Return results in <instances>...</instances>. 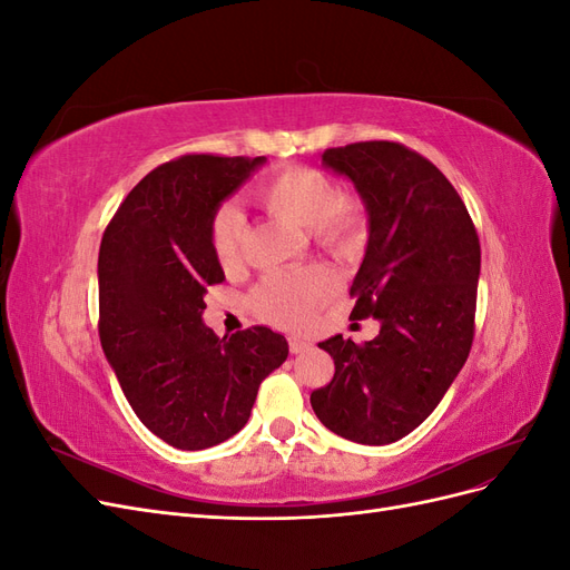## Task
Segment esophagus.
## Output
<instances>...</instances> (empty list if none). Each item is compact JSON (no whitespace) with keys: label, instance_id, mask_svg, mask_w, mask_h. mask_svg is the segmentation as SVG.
<instances>
[{"label":"esophagus","instance_id":"esophagus-1","mask_svg":"<svg viewBox=\"0 0 570 570\" xmlns=\"http://www.w3.org/2000/svg\"><path fill=\"white\" fill-rule=\"evenodd\" d=\"M306 350H312V342L299 340V337H289V352L292 354H302Z\"/></svg>","mask_w":570,"mask_h":570}]
</instances>
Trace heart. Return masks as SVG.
Listing matches in <instances>:
<instances>
[{
    "mask_svg": "<svg viewBox=\"0 0 570 570\" xmlns=\"http://www.w3.org/2000/svg\"><path fill=\"white\" fill-rule=\"evenodd\" d=\"M264 209L304 228L327 254L354 258L366 247L368 214L354 195H340L325 174L308 166H287L254 189ZM245 218L233 206H220L212 220V247L218 264L235 271L245 262ZM337 278L325 268L271 273L254 289L256 314L281 327H304L321 306L335 297Z\"/></svg>",
    "mask_w": 570,
    "mask_h": 570,
    "instance_id": "1",
    "label": "heart"
}]
</instances>
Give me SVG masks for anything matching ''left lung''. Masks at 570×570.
Returning <instances> with one entry per match:
<instances>
[{"label": "left lung", "instance_id": "left-lung-1", "mask_svg": "<svg viewBox=\"0 0 570 570\" xmlns=\"http://www.w3.org/2000/svg\"><path fill=\"white\" fill-rule=\"evenodd\" d=\"M323 164L354 183L368 212L352 318H377L381 333L364 344L342 335L318 342L335 375L312 392V406L344 440L390 444L435 411L469 358L478 233L442 170L400 142L325 149Z\"/></svg>", "mask_w": 570, "mask_h": 570}]
</instances>
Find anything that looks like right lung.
<instances>
[{"mask_svg": "<svg viewBox=\"0 0 570 570\" xmlns=\"http://www.w3.org/2000/svg\"><path fill=\"white\" fill-rule=\"evenodd\" d=\"M266 157L185 154L137 183L99 247V340L128 404L154 435L197 452L245 428L287 340L254 325L218 337L206 287L226 281L212 220Z\"/></svg>", "mask_w": 570, "mask_h": 570, "instance_id": "obj_1", "label": "right lung"}]
</instances>
